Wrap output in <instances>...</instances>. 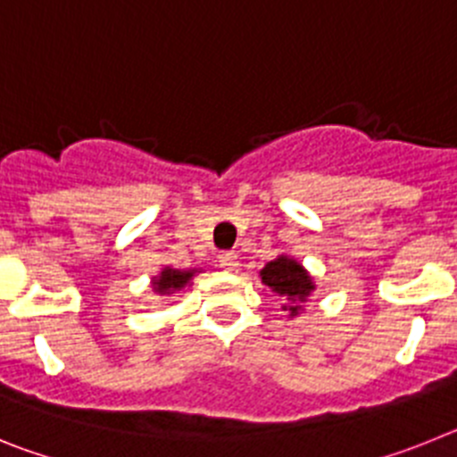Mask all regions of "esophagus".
I'll return each mask as SVG.
<instances>
[{
    "label": "esophagus",
    "mask_w": 457,
    "mask_h": 457,
    "mask_svg": "<svg viewBox=\"0 0 457 457\" xmlns=\"http://www.w3.org/2000/svg\"><path fill=\"white\" fill-rule=\"evenodd\" d=\"M220 265L224 270H228V272H233V270H237V265H240V261H237L236 253L226 252V253H220Z\"/></svg>",
    "instance_id": "1"
}]
</instances>
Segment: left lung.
Instances as JSON below:
<instances>
[{"label": "left lung", "instance_id": "obj_1", "mask_svg": "<svg viewBox=\"0 0 457 457\" xmlns=\"http://www.w3.org/2000/svg\"><path fill=\"white\" fill-rule=\"evenodd\" d=\"M258 274H261V281L272 293H277L281 300H286L281 309L288 311V318L300 316L302 311H304L302 306L309 302V297L316 290V281L309 274V270L297 258L288 256V253H278Z\"/></svg>", "mask_w": 457, "mask_h": 457}]
</instances>
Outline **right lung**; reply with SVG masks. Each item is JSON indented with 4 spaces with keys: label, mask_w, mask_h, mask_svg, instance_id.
<instances>
[{
    "label": "right lung",
    "mask_w": 457,
    "mask_h": 457,
    "mask_svg": "<svg viewBox=\"0 0 457 457\" xmlns=\"http://www.w3.org/2000/svg\"><path fill=\"white\" fill-rule=\"evenodd\" d=\"M201 272V268H187V270H176L171 265H164L160 274L151 278L153 293L155 295H173L179 290H185L192 286V278Z\"/></svg>",
    "instance_id": "right-lung-1"
}]
</instances>
